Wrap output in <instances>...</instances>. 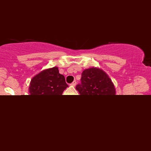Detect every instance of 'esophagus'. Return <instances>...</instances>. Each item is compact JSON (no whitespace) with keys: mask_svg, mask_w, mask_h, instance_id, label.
<instances>
[{"mask_svg":"<svg viewBox=\"0 0 151 151\" xmlns=\"http://www.w3.org/2000/svg\"><path fill=\"white\" fill-rule=\"evenodd\" d=\"M76 85V81H73L72 83H71V85L73 86V87H75Z\"/></svg>","mask_w":151,"mask_h":151,"instance_id":"obj_1","label":"esophagus"}]
</instances>
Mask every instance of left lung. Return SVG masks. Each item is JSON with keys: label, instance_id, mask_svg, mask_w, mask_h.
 Wrapping results in <instances>:
<instances>
[{"label": "left lung", "instance_id": "obj_1", "mask_svg": "<svg viewBox=\"0 0 151 151\" xmlns=\"http://www.w3.org/2000/svg\"><path fill=\"white\" fill-rule=\"evenodd\" d=\"M81 83L76 86L81 103L93 113L105 109L115 100L116 89L109 76L100 68L91 67L81 73Z\"/></svg>", "mask_w": 151, "mask_h": 151}]
</instances>
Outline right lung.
<instances>
[{"label": "right lung", "instance_id": "add662e5", "mask_svg": "<svg viewBox=\"0 0 151 151\" xmlns=\"http://www.w3.org/2000/svg\"><path fill=\"white\" fill-rule=\"evenodd\" d=\"M68 87L64 76L54 66L43 70L32 78L29 91L31 99L44 108H51L59 102L64 91Z\"/></svg>", "mask_w": 151, "mask_h": 151}]
</instances>
